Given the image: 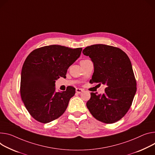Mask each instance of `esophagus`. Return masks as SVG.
I'll return each instance as SVG.
<instances>
[{"mask_svg": "<svg viewBox=\"0 0 155 155\" xmlns=\"http://www.w3.org/2000/svg\"><path fill=\"white\" fill-rule=\"evenodd\" d=\"M83 91V90L81 89V88H76V92H77V93H81Z\"/></svg>", "mask_w": 155, "mask_h": 155, "instance_id": "34e87169", "label": "esophagus"}]
</instances>
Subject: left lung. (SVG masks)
Listing matches in <instances>:
<instances>
[{
  "label": "left lung",
  "mask_w": 155,
  "mask_h": 155,
  "mask_svg": "<svg viewBox=\"0 0 155 155\" xmlns=\"http://www.w3.org/2000/svg\"><path fill=\"white\" fill-rule=\"evenodd\" d=\"M93 63L91 83L106 85L103 94L91 93L87 106L92 116L106 124L122 118L132 103L137 83L131 62L120 49L105 45H94L83 50Z\"/></svg>",
  "instance_id": "8db88e82"
}]
</instances>
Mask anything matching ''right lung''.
<instances>
[{"label":"right lung","instance_id":"obj_1","mask_svg":"<svg viewBox=\"0 0 155 155\" xmlns=\"http://www.w3.org/2000/svg\"><path fill=\"white\" fill-rule=\"evenodd\" d=\"M81 48L51 45L36 49L26 58L21 72L20 94L30 115L46 124L59 117L75 93L69 87L55 91V81L65 78L68 67L79 58Z\"/></svg>","mask_w":155,"mask_h":155}]
</instances>
